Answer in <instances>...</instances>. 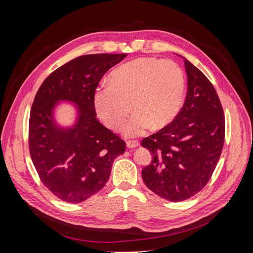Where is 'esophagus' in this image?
Returning <instances> with one entry per match:
<instances>
[{
	"instance_id": "esophagus-1",
	"label": "esophagus",
	"mask_w": 253,
	"mask_h": 253,
	"mask_svg": "<svg viewBox=\"0 0 253 253\" xmlns=\"http://www.w3.org/2000/svg\"><path fill=\"white\" fill-rule=\"evenodd\" d=\"M126 145H127V148H129V149L137 148L139 145V141H137V140H128L126 142Z\"/></svg>"
}]
</instances>
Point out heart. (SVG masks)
I'll list each match as a JSON object with an SVG mask.
<instances>
[{
  "label": "heart",
  "mask_w": 253,
  "mask_h": 253,
  "mask_svg": "<svg viewBox=\"0 0 253 253\" xmlns=\"http://www.w3.org/2000/svg\"><path fill=\"white\" fill-rule=\"evenodd\" d=\"M109 82L96 87L94 109L106 126L117 129L128 116L131 103L135 113L122 127L129 137L169 125L179 114L187 90L184 73L176 62L153 57L121 64L111 73Z\"/></svg>",
  "instance_id": "b5f03b06"
}]
</instances>
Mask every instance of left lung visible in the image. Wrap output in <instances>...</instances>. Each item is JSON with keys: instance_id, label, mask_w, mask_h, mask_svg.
<instances>
[{"instance_id": "left-lung-1", "label": "left lung", "mask_w": 253, "mask_h": 253, "mask_svg": "<svg viewBox=\"0 0 253 253\" xmlns=\"http://www.w3.org/2000/svg\"><path fill=\"white\" fill-rule=\"evenodd\" d=\"M188 92L177 117L141 141L153 160L142 169L145 185L171 202L200 192L217 165L224 141V116L207 77L184 58Z\"/></svg>"}]
</instances>
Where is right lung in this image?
Listing matches in <instances>:
<instances>
[{
	"instance_id": "1",
	"label": "right lung",
	"mask_w": 253,
	"mask_h": 253,
	"mask_svg": "<svg viewBox=\"0 0 253 253\" xmlns=\"http://www.w3.org/2000/svg\"><path fill=\"white\" fill-rule=\"evenodd\" d=\"M127 55L79 56L50 74L35 96L29 124L33 163L45 187L60 200L81 203L108 181L126 143L96 119L93 94L102 76ZM61 100L78 109L76 124L58 126L52 111Z\"/></svg>"
}]
</instances>
